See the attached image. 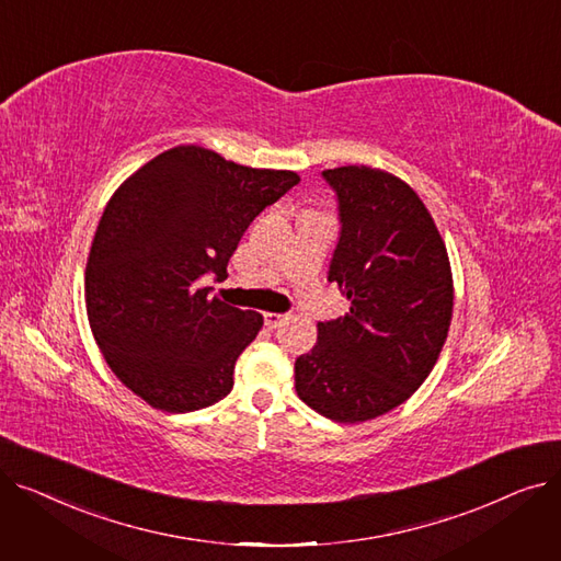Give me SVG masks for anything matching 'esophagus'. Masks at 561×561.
<instances>
[{
	"label": "esophagus",
	"instance_id": "obj_1",
	"mask_svg": "<svg viewBox=\"0 0 561 561\" xmlns=\"http://www.w3.org/2000/svg\"><path fill=\"white\" fill-rule=\"evenodd\" d=\"M286 320H288L286 313H265V316H263V322H265V328H268V330L282 328Z\"/></svg>",
	"mask_w": 561,
	"mask_h": 561
}]
</instances>
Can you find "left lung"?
Here are the masks:
<instances>
[{"instance_id":"8db88e82","label":"left lung","mask_w":561,"mask_h":561,"mask_svg":"<svg viewBox=\"0 0 561 561\" xmlns=\"http://www.w3.org/2000/svg\"><path fill=\"white\" fill-rule=\"evenodd\" d=\"M322 176L341 220L328 279L350 311L318 322V343L296 359V391L322 416L362 423L402 404L432 373L450 330L453 273L409 184L368 165Z\"/></svg>"}]
</instances>
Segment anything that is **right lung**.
<instances>
[{"instance_id":"add662e5","label":"right lung","mask_w":561,"mask_h":561,"mask_svg":"<svg viewBox=\"0 0 561 561\" xmlns=\"http://www.w3.org/2000/svg\"><path fill=\"white\" fill-rule=\"evenodd\" d=\"M298 182L180 145L113 193L85 263V311L106 364L147 404L186 414L231 391L263 316L202 282L227 277L250 222Z\"/></svg>"}]
</instances>
